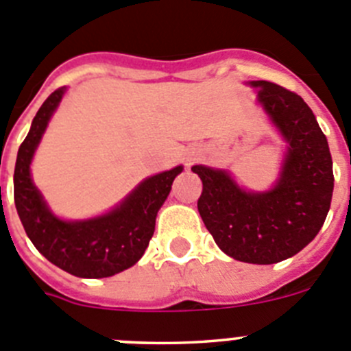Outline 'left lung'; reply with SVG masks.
<instances>
[{"label":"left lung","instance_id":"obj_1","mask_svg":"<svg viewBox=\"0 0 351 351\" xmlns=\"http://www.w3.org/2000/svg\"><path fill=\"white\" fill-rule=\"evenodd\" d=\"M258 103L289 141L269 192H246L226 171L194 166L203 182L197 210L220 250L250 264H274L301 252L322 229L334 189L327 138L301 96L273 82H250Z\"/></svg>","mask_w":351,"mask_h":351}]
</instances>
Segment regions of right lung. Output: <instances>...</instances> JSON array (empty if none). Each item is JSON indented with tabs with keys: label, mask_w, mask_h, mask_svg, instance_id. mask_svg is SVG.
<instances>
[{
	"label": "right lung",
	"mask_w": 351,
	"mask_h": 351,
	"mask_svg": "<svg viewBox=\"0 0 351 351\" xmlns=\"http://www.w3.org/2000/svg\"><path fill=\"white\" fill-rule=\"evenodd\" d=\"M64 89L53 90L33 119L19 147L14 173V199L19 219L36 250L62 271L80 278H106L134 266L147 250L159 208L171 191L182 166L141 182L121 206L84 222L53 217L33 185L29 164Z\"/></svg>",
	"instance_id": "right-lung-1"
}]
</instances>
